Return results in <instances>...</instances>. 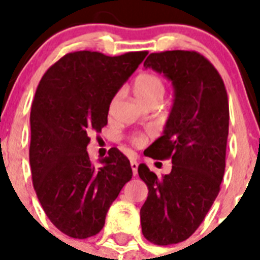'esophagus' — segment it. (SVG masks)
Wrapping results in <instances>:
<instances>
[{
  "label": "esophagus",
  "instance_id": "esophagus-1",
  "mask_svg": "<svg viewBox=\"0 0 260 260\" xmlns=\"http://www.w3.org/2000/svg\"><path fill=\"white\" fill-rule=\"evenodd\" d=\"M138 167H139V163L132 159V160H131V169H132V173H134V175H136V174H138Z\"/></svg>",
  "mask_w": 260,
  "mask_h": 260
}]
</instances>
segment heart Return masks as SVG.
Here are the masks:
<instances>
[{
  "instance_id": "obj_1",
  "label": "heart",
  "mask_w": 260,
  "mask_h": 260,
  "mask_svg": "<svg viewBox=\"0 0 260 260\" xmlns=\"http://www.w3.org/2000/svg\"><path fill=\"white\" fill-rule=\"evenodd\" d=\"M134 90L135 94L138 95L143 102L151 104L154 101H162L163 95H165V82L162 81L160 77L151 73H144V74L138 75L134 81ZM131 142L139 146L144 142V138L142 135H134L131 138Z\"/></svg>"
}]
</instances>
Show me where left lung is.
<instances>
[{
    "label": "left lung",
    "instance_id": "1",
    "mask_svg": "<svg viewBox=\"0 0 260 260\" xmlns=\"http://www.w3.org/2000/svg\"><path fill=\"white\" fill-rule=\"evenodd\" d=\"M144 67L165 75L174 87L163 135L144 151L152 159H171V173L158 178L144 163L138 169L148 187L140 209L143 235L154 244L169 246L196 232L220 191L230 106L218 71L196 51L150 54Z\"/></svg>",
    "mask_w": 260,
    "mask_h": 260
}]
</instances>
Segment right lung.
Segmentation results:
<instances>
[{
	"label": "right lung",
	"mask_w": 260,
	"mask_h": 260,
	"mask_svg": "<svg viewBox=\"0 0 260 260\" xmlns=\"http://www.w3.org/2000/svg\"><path fill=\"white\" fill-rule=\"evenodd\" d=\"M146 56L147 51L120 56L70 52L39 82L30 109L32 182L47 217L70 238L97 235L132 178L121 151L110 148L97 167L86 147L89 135L108 124L110 102Z\"/></svg>",
	"instance_id": "add662e5"
}]
</instances>
